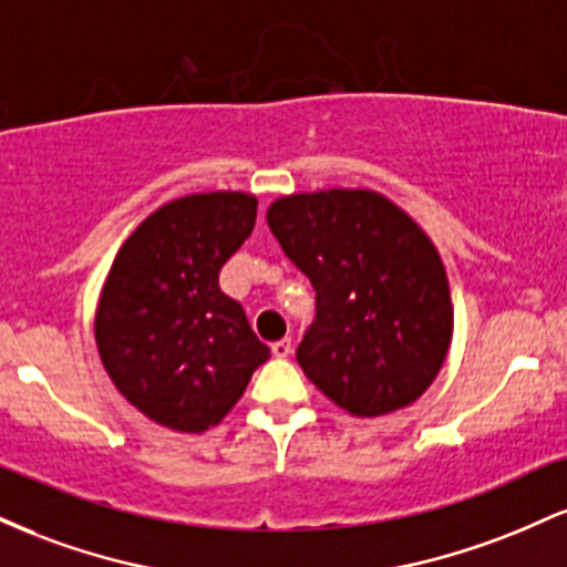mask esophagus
<instances>
[{"instance_id":"esophagus-1","label":"esophagus","mask_w":567,"mask_h":567,"mask_svg":"<svg viewBox=\"0 0 567 567\" xmlns=\"http://www.w3.org/2000/svg\"><path fill=\"white\" fill-rule=\"evenodd\" d=\"M292 351V341L290 338H279V341L271 343V354L279 357V360H285V357H290Z\"/></svg>"}]
</instances>
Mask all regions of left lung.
Here are the masks:
<instances>
[{
	"label": "left lung",
	"mask_w": 567,
	"mask_h": 567,
	"mask_svg": "<svg viewBox=\"0 0 567 567\" xmlns=\"http://www.w3.org/2000/svg\"><path fill=\"white\" fill-rule=\"evenodd\" d=\"M266 224L317 290L296 351L306 379L357 419L419 400L453 338L445 266L424 229L370 188L279 197Z\"/></svg>",
	"instance_id": "1"
}]
</instances>
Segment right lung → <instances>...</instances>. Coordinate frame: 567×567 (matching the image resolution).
<instances>
[{
  "instance_id": "add662e5",
  "label": "right lung",
  "mask_w": 567,
  "mask_h": 567,
  "mask_svg": "<svg viewBox=\"0 0 567 567\" xmlns=\"http://www.w3.org/2000/svg\"><path fill=\"white\" fill-rule=\"evenodd\" d=\"M256 210L245 192L188 194L154 210L116 252L95 309L97 354L154 424L186 434L220 424L271 357L218 288Z\"/></svg>"
}]
</instances>
